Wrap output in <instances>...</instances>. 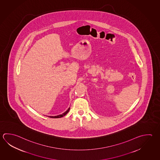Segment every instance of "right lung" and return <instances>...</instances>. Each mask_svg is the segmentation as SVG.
<instances>
[{
    "instance_id": "add662e5",
    "label": "right lung",
    "mask_w": 160,
    "mask_h": 160,
    "mask_svg": "<svg viewBox=\"0 0 160 160\" xmlns=\"http://www.w3.org/2000/svg\"><path fill=\"white\" fill-rule=\"evenodd\" d=\"M70 110V108H68V109L67 110V111H65V112H64V113L61 114H60V115H58V116H48L50 118H61L62 117H64V116H65L66 114H67L68 112H69V111Z\"/></svg>"
}]
</instances>
